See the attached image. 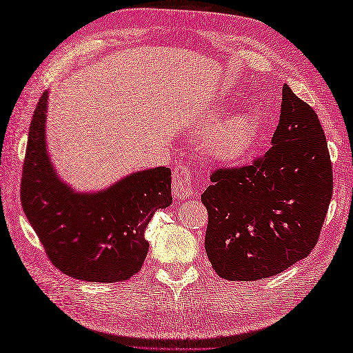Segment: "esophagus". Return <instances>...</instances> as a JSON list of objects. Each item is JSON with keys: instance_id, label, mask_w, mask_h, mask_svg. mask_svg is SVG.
Wrapping results in <instances>:
<instances>
[{"instance_id": "obj_1", "label": "esophagus", "mask_w": 353, "mask_h": 353, "mask_svg": "<svg viewBox=\"0 0 353 353\" xmlns=\"http://www.w3.org/2000/svg\"><path fill=\"white\" fill-rule=\"evenodd\" d=\"M194 191L192 172L188 163L179 162L172 168V196L176 199L190 197Z\"/></svg>"}]
</instances>
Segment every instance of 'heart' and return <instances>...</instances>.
<instances>
[{
	"label": "heart",
	"mask_w": 353,
	"mask_h": 353,
	"mask_svg": "<svg viewBox=\"0 0 353 353\" xmlns=\"http://www.w3.org/2000/svg\"><path fill=\"white\" fill-rule=\"evenodd\" d=\"M259 137V119L253 112H241L215 127L206 138V148L221 162H238L252 153Z\"/></svg>",
	"instance_id": "obj_1"
}]
</instances>
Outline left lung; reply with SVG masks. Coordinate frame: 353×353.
<instances>
[{
  "label": "left lung",
  "instance_id": "obj_1",
  "mask_svg": "<svg viewBox=\"0 0 353 353\" xmlns=\"http://www.w3.org/2000/svg\"><path fill=\"white\" fill-rule=\"evenodd\" d=\"M272 144L250 165L216 168L201 194L205 249L223 279L274 276L319 241L334 190L332 162L316 110L288 85Z\"/></svg>",
  "mask_w": 353,
  "mask_h": 353
}]
</instances>
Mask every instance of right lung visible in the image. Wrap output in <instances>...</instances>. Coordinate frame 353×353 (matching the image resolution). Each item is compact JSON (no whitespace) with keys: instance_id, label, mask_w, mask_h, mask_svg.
<instances>
[{"instance_id":"add662e5","label":"right lung","mask_w":353,"mask_h":353,"mask_svg":"<svg viewBox=\"0 0 353 353\" xmlns=\"http://www.w3.org/2000/svg\"><path fill=\"white\" fill-rule=\"evenodd\" d=\"M47 92L30 123L21 205L51 264L88 282H121L137 274L148 252L145 228L171 205V170L133 172L106 191L77 194L57 177L45 144Z\"/></svg>"}]
</instances>
